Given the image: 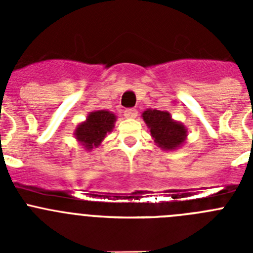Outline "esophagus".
Instances as JSON below:
<instances>
[{
    "label": "esophagus",
    "mask_w": 253,
    "mask_h": 253,
    "mask_svg": "<svg viewBox=\"0 0 253 253\" xmlns=\"http://www.w3.org/2000/svg\"><path fill=\"white\" fill-rule=\"evenodd\" d=\"M137 109H128V110L124 111V116L125 118H128V119H134V118H137Z\"/></svg>",
    "instance_id": "1"
}]
</instances>
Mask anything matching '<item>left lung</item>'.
Returning <instances> with one entry per match:
<instances>
[{
	"label": "left lung",
	"mask_w": 253,
	"mask_h": 253,
	"mask_svg": "<svg viewBox=\"0 0 253 253\" xmlns=\"http://www.w3.org/2000/svg\"><path fill=\"white\" fill-rule=\"evenodd\" d=\"M142 118L151 131L154 143L163 151H175L187 139V128L181 122L172 119L169 111L147 109Z\"/></svg>",
	"instance_id": "left-lung-1"
}]
</instances>
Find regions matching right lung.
Returning a JSON list of instances; mask_svg holds the SVG:
<instances>
[{
  "label": "right lung",
  "instance_id": "right-lung-1",
  "mask_svg": "<svg viewBox=\"0 0 253 253\" xmlns=\"http://www.w3.org/2000/svg\"><path fill=\"white\" fill-rule=\"evenodd\" d=\"M116 115L107 110H95L87 115L86 120L76 126L73 133L77 142L86 151H92L101 146L102 140L110 131H113L115 126Z\"/></svg>",
  "mask_w": 253,
  "mask_h": 253
}]
</instances>
